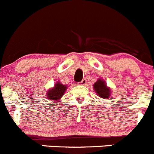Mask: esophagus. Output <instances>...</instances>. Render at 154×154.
<instances>
[{"instance_id":"34e87169","label":"esophagus","mask_w":154,"mask_h":154,"mask_svg":"<svg viewBox=\"0 0 154 154\" xmlns=\"http://www.w3.org/2000/svg\"><path fill=\"white\" fill-rule=\"evenodd\" d=\"M86 83H87V80H86V79H84L83 80H82V82H80V84H81V85H86Z\"/></svg>"}]
</instances>
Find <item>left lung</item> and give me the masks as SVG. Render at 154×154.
<instances>
[{"label":"left lung","mask_w":154,"mask_h":154,"mask_svg":"<svg viewBox=\"0 0 154 154\" xmlns=\"http://www.w3.org/2000/svg\"><path fill=\"white\" fill-rule=\"evenodd\" d=\"M93 88L97 96L103 100L109 99L112 95V90L107 86L106 82L102 79H97V82L93 85Z\"/></svg>","instance_id":"1"}]
</instances>
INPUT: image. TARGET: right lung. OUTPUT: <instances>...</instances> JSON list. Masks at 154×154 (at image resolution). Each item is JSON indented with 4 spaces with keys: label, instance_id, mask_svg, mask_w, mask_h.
Wrapping results in <instances>:
<instances>
[{
    "label": "right lung",
    "instance_id": "right-lung-1",
    "mask_svg": "<svg viewBox=\"0 0 154 154\" xmlns=\"http://www.w3.org/2000/svg\"><path fill=\"white\" fill-rule=\"evenodd\" d=\"M67 85H63L60 82H56L53 88H49L47 91L46 97L49 100L59 102L62 97L64 95L65 91L67 89Z\"/></svg>",
    "mask_w": 154,
    "mask_h": 154
}]
</instances>
